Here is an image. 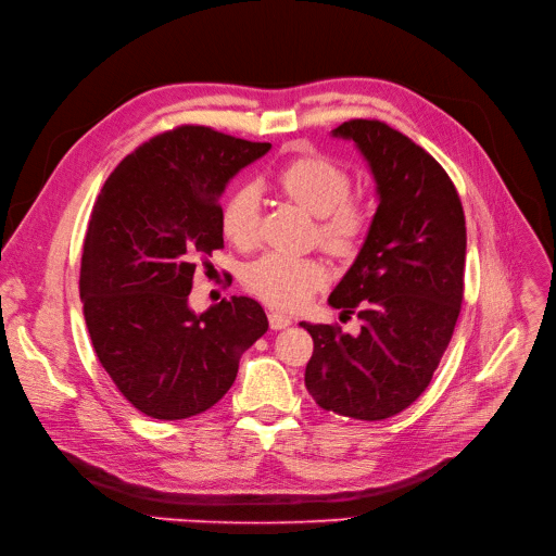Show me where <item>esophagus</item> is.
I'll use <instances>...</instances> for the list:
<instances>
[{"label":"esophagus","instance_id":"34e87169","mask_svg":"<svg viewBox=\"0 0 556 556\" xmlns=\"http://www.w3.org/2000/svg\"><path fill=\"white\" fill-rule=\"evenodd\" d=\"M269 326H271V330H285L292 326V319H289V316L282 312H269Z\"/></svg>","mask_w":556,"mask_h":556}]
</instances>
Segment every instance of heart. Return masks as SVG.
I'll use <instances>...</instances> for the list:
<instances>
[{
    "label": "heart",
    "instance_id": "obj_1",
    "mask_svg": "<svg viewBox=\"0 0 556 556\" xmlns=\"http://www.w3.org/2000/svg\"><path fill=\"white\" fill-rule=\"evenodd\" d=\"M280 190L307 213L319 217L316 230L328 251L353 255L371 226L368 205L351 197V174L321 153H301L278 172ZM222 232L240 249L260 240V192L253 182L235 188L222 210ZM255 296L274 307H301L328 282L319 257L264 253L244 274Z\"/></svg>",
    "mask_w": 556,
    "mask_h": 556
}]
</instances>
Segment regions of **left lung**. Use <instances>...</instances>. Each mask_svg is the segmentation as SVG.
<instances>
[{"label": "left lung", "instance_id": "left-lung-1", "mask_svg": "<svg viewBox=\"0 0 556 556\" xmlns=\"http://www.w3.org/2000/svg\"><path fill=\"white\" fill-rule=\"evenodd\" d=\"M332 136L357 144L380 203L328 299L357 314L359 334L301 321L314 341L305 387L328 412L382 420L428 389L451 343L464 299L466 219L451 176L401 130L351 119Z\"/></svg>", "mask_w": 556, "mask_h": 556}]
</instances>
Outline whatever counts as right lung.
Returning a JSON list of instances; mask_svg holds the SVG:
<instances>
[{
    "instance_id": "right-lung-1",
    "label": "right lung",
    "mask_w": 556,
    "mask_h": 556,
    "mask_svg": "<svg viewBox=\"0 0 556 556\" xmlns=\"http://www.w3.org/2000/svg\"><path fill=\"white\" fill-rule=\"evenodd\" d=\"M269 149L185 124L128 153L103 182L78 289L101 366L151 418L180 420L217 405L242 353L269 328L249 296L201 314L188 303L199 260L224 249L226 182Z\"/></svg>"
}]
</instances>
